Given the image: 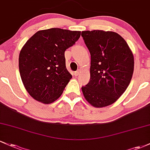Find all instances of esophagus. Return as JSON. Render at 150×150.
<instances>
[{
	"label": "esophagus",
	"instance_id": "34e87169",
	"mask_svg": "<svg viewBox=\"0 0 150 150\" xmlns=\"http://www.w3.org/2000/svg\"><path fill=\"white\" fill-rule=\"evenodd\" d=\"M80 74V70H78L76 72H74V75H75V76H78Z\"/></svg>",
	"mask_w": 150,
	"mask_h": 150
}]
</instances>
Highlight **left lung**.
Instances as JSON below:
<instances>
[{"label": "left lung", "mask_w": 150, "mask_h": 150, "mask_svg": "<svg viewBox=\"0 0 150 150\" xmlns=\"http://www.w3.org/2000/svg\"><path fill=\"white\" fill-rule=\"evenodd\" d=\"M91 55L90 82L82 87L87 101L95 108L112 105L125 93L134 71V56L119 34L100 30L82 31Z\"/></svg>", "instance_id": "1"}]
</instances>
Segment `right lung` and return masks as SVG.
Returning a JSON list of instances; mask_svg holds the SVG:
<instances>
[{
  "mask_svg": "<svg viewBox=\"0 0 150 150\" xmlns=\"http://www.w3.org/2000/svg\"><path fill=\"white\" fill-rule=\"evenodd\" d=\"M80 31L50 28L38 31L21 49L19 71L32 98L50 104L58 99L70 79L65 51L75 43Z\"/></svg>",
  "mask_w": 150,
  "mask_h": 150,
  "instance_id": "1",
  "label": "right lung"
}]
</instances>
